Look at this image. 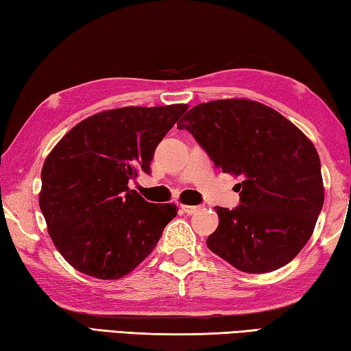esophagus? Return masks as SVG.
<instances>
[{
    "instance_id": "obj_1",
    "label": "esophagus",
    "mask_w": 351,
    "mask_h": 351,
    "mask_svg": "<svg viewBox=\"0 0 351 351\" xmlns=\"http://www.w3.org/2000/svg\"><path fill=\"white\" fill-rule=\"evenodd\" d=\"M180 208L185 211L186 215H194V213H197L199 211V206H196V205H186V204H180Z\"/></svg>"
}]
</instances>
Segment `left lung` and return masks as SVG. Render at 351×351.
<instances>
[{"instance_id":"1","label":"left lung","mask_w":351,"mask_h":351,"mask_svg":"<svg viewBox=\"0 0 351 351\" xmlns=\"http://www.w3.org/2000/svg\"><path fill=\"white\" fill-rule=\"evenodd\" d=\"M179 129L191 132L222 172L241 177L234 210L219 216L208 249L247 274L272 272L294 260L324 206L320 158L311 140L261 102L232 97L194 106Z\"/></svg>"}]
</instances>
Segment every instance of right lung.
I'll list each match as a JSON object with an SVG mask.
<instances>
[{
	"mask_svg": "<svg viewBox=\"0 0 351 351\" xmlns=\"http://www.w3.org/2000/svg\"><path fill=\"white\" fill-rule=\"evenodd\" d=\"M188 104L121 107L91 114L53 147L38 205L60 255L85 275L118 280L157 245L176 204H149L129 188L151 172L155 147Z\"/></svg>",
	"mask_w": 351,
	"mask_h": 351,
	"instance_id": "add662e5",
	"label": "right lung"
}]
</instances>
